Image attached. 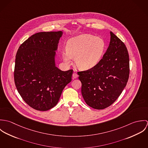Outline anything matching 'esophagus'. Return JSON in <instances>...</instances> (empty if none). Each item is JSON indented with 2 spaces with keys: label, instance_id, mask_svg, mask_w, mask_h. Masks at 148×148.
Listing matches in <instances>:
<instances>
[{
  "label": "esophagus",
  "instance_id": "34e87169",
  "mask_svg": "<svg viewBox=\"0 0 148 148\" xmlns=\"http://www.w3.org/2000/svg\"><path fill=\"white\" fill-rule=\"evenodd\" d=\"M72 77H73V79H76V78L78 77V75H77L76 73H75V72H74V73H73V75H72Z\"/></svg>",
  "mask_w": 148,
  "mask_h": 148
}]
</instances>
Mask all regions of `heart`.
<instances>
[{
    "instance_id": "obj_1",
    "label": "heart",
    "mask_w": 148,
    "mask_h": 148,
    "mask_svg": "<svg viewBox=\"0 0 148 148\" xmlns=\"http://www.w3.org/2000/svg\"><path fill=\"white\" fill-rule=\"evenodd\" d=\"M66 48L62 53L64 62L69 63L72 58H75L79 69L88 70L101 61L106 52V42L102 38L86 34L69 39Z\"/></svg>"
}]
</instances>
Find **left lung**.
<instances>
[{
  "label": "left lung",
  "instance_id": "8db88e82",
  "mask_svg": "<svg viewBox=\"0 0 148 148\" xmlns=\"http://www.w3.org/2000/svg\"><path fill=\"white\" fill-rule=\"evenodd\" d=\"M109 47L100 63L94 68L77 72L82 82V94L86 104L103 109L111 106L125 87L129 75L127 47L110 31Z\"/></svg>",
  "mask_w": 148,
  "mask_h": 148
}]
</instances>
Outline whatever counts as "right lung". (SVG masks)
I'll use <instances>...</instances> for the list:
<instances>
[{
  "label": "right lung",
  "mask_w": 148,
  "mask_h": 148,
  "mask_svg": "<svg viewBox=\"0 0 148 148\" xmlns=\"http://www.w3.org/2000/svg\"><path fill=\"white\" fill-rule=\"evenodd\" d=\"M63 32H42L30 36L16 55L14 80L24 101L32 108L48 110L56 106L73 70L63 71L55 63L58 44Z\"/></svg>",
  "instance_id": "obj_1"
}]
</instances>
